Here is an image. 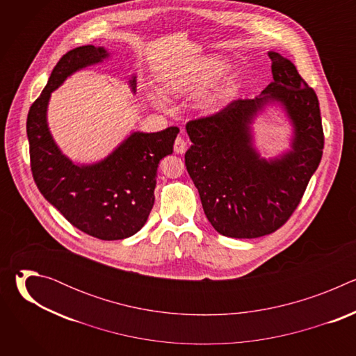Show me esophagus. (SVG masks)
Wrapping results in <instances>:
<instances>
[{"label": "esophagus", "mask_w": 356, "mask_h": 356, "mask_svg": "<svg viewBox=\"0 0 356 356\" xmlns=\"http://www.w3.org/2000/svg\"><path fill=\"white\" fill-rule=\"evenodd\" d=\"M186 146H187V142L181 136H177L176 140H175V152H176V154H183V152L186 150Z\"/></svg>", "instance_id": "1"}]
</instances>
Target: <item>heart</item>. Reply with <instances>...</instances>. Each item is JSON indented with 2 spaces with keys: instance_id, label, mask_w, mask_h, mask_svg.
Segmentation results:
<instances>
[{
  "instance_id": "obj_1",
  "label": "heart",
  "mask_w": 356,
  "mask_h": 356,
  "mask_svg": "<svg viewBox=\"0 0 356 356\" xmlns=\"http://www.w3.org/2000/svg\"><path fill=\"white\" fill-rule=\"evenodd\" d=\"M224 63L217 58H202L195 60L187 70H181L169 80L168 87L173 94L191 92L195 88L207 84L218 72L224 69ZM231 90V79H224L211 92L207 94L204 106L210 110L216 108Z\"/></svg>"
}]
</instances>
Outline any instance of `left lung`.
<instances>
[{"instance_id":"8db88e82","label":"left lung","mask_w":356,"mask_h":356,"mask_svg":"<svg viewBox=\"0 0 356 356\" xmlns=\"http://www.w3.org/2000/svg\"><path fill=\"white\" fill-rule=\"evenodd\" d=\"M273 81L261 97L234 99L221 111L191 120L193 145L186 168L202 209L217 232L231 238H259L283 227L317 170L324 132L316 91L296 66L269 52ZM269 100H277L293 122V149L268 163L251 147L248 124Z\"/></svg>"}]
</instances>
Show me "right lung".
<instances>
[{
    "label": "right lung",
    "mask_w": 356,
    "mask_h": 356,
    "mask_svg": "<svg viewBox=\"0 0 356 356\" xmlns=\"http://www.w3.org/2000/svg\"><path fill=\"white\" fill-rule=\"evenodd\" d=\"M108 56L92 44L69 50L60 58L26 120L33 180L42 195L77 229L103 241L136 234L155 202L159 162L173 152L177 127L161 132H134L95 165L77 166L56 146L46 124L50 92L79 69ZM135 91V77L131 80Z\"/></svg>",
    "instance_id": "add662e5"
}]
</instances>
